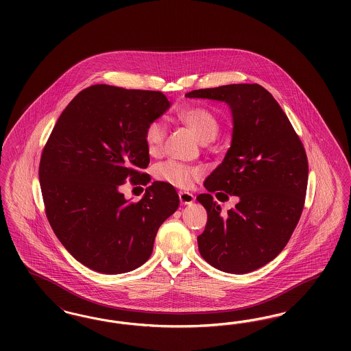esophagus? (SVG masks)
I'll list each match as a JSON object with an SVG mask.
<instances>
[{"label":"esophagus","mask_w":351,"mask_h":351,"mask_svg":"<svg viewBox=\"0 0 351 351\" xmlns=\"http://www.w3.org/2000/svg\"><path fill=\"white\" fill-rule=\"evenodd\" d=\"M195 171H196V173L199 172V173H204L205 172V168L201 167V166H199V167L195 168ZM189 194V193H186ZM190 196H192V195H190ZM180 200H182V202H188V201L191 200V197H186L185 193H182V197H180Z\"/></svg>","instance_id":"1"}]
</instances>
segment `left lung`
Segmentation results:
<instances>
[{
    "instance_id": "8db88e82",
    "label": "left lung",
    "mask_w": 351,
    "mask_h": 351,
    "mask_svg": "<svg viewBox=\"0 0 351 351\" xmlns=\"http://www.w3.org/2000/svg\"><path fill=\"white\" fill-rule=\"evenodd\" d=\"M168 108L162 92L97 84L77 93L51 132L39 165L46 216L68 252L93 271L141 267L171 216V184L133 201L117 191L126 180L149 183L147 130Z\"/></svg>"
}]
</instances>
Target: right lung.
Listing matches in <instances>:
<instances>
[{"label": "right lung", "mask_w": 351, "mask_h": 351, "mask_svg": "<svg viewBox=\"0 0 351 351\" xmlns=\"http://www.w3.org/2000/svg\"><path fill=\"white\" fill-rule=\"evenodd\" d=\"M185 96L223 101L233 114L232 146L204 185L239 201L223 216L216 202L206 204L208 222L197 237L201 256L230 274L263 267L285 247L304 208L308 159L300 138L280 105L258 84L206 88Z\"/></svg>", "instance_id": "obj_1"}]
</instances>
